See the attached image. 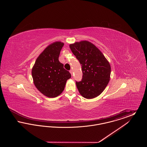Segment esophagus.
Segmentation results:
<instances>
[{
	"instance_id": "1",
	"label": "esophagus",
	"mask_w": 147,
	"mask_h": 147,
	"mask_svg": "<svg viewBox=\"0 0 147 147\" xmlns=\"http://www.w3.org/2000/svg\"><path fill=\"white\" fill-rule=\"evenodd\" d=\"M69 72H70V73L71 74V76H73V69H70V71H69Z\"/></svg>"
}]
</instances>
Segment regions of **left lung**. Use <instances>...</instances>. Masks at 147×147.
<instances>
[{"mask_svg":"<svg viewBox=\"0 0 147 147\" xmlns=\"http://www.w3.org/2000/svg\"><path fill=\"white\" fill-rule=\"evenodd\" d=\"M69 47L82 66L83 78L80 82H76L78 91L86 98L97 97L110 81V63L91 42L82 41L70 44Z\"/></svg>","mask_w":147,"mask_h":147,"instance_id":"left-lung-1","label":"left lung"}]
</instances>
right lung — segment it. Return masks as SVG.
<instances>
[{"instance_id":"obj_1","label":"right lung","mask_w":147,"mask_h":147,"mask_svg":"<svg viewBox=\"0 0 147 147\" xmlns=\"http://www.w3.org/2000/svg\"><path fill=\"white\" fill-rule=\"evenodd\" d=\"M64 46L55 42L47 46L36 60L32 76L36 88L49 98H55L63 92L67 80L71 78L69 71L63 68L59 56Z\"/></svg>"}]
</instances>
